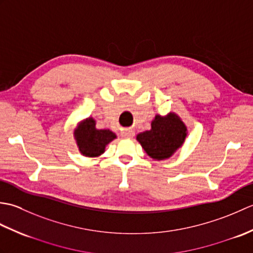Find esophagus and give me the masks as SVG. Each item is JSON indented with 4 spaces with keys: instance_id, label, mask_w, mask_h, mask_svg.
<instances>
[{
    "instance_id": "1",
    "label": "esophagus",
    "mask_w": 253,
    "mask_h": 253,
    "mask_svg": "<svg viewBox=\"0 0 253 253\" xmlns=\"http://www.w3.org/2000/svg\"><path fill=\"white\" fill-rule=\"evenodd\" d=\"M123 136L126 138H132L133 136H135V131H133L132 129H126L123 131Z\"/></svg>"
}]
</instances>
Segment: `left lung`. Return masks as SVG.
Masks as SVG:
<instances>
[{
  "label": "left lung",
  "mask_w": 253,
  "mask_h": 253,
  "mask_svg": "<svg viewBox=\"0 0 253 253\" xmlns=\"http://www.w3.org/2000/svg\"><path fill=\"white\" fill-rule=\"evenodd\" d=\"M188 135L187 126L174 112L162 116L157 114L151 122V129L138 133L136 139L150 158L157 161L169 159L182 144Z\"/></svg>",
  "instance_id": "1"
}]
</instances>
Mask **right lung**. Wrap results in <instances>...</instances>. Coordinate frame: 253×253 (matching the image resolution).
Masks as SVG:
<instances>
[{
  "instance_id": "obj_1",
  "label": "right lung",
  "mask_w": 253,
  "mask_h": 253,
  "mask_svg": "<svg viewBox=\"0 0 253 253\" xmlns=\"http://www.w3.org/2000/svg\"><path fill=\"white\" fill-rule=\"evenodd\" d=\"M95 120L88 117L79 123L74 130V137L77 147L84 157L98 158L105 152V148L114 140L116 135L110 129H98Z\"/></svg>"
}]
</instances>
